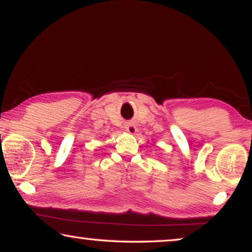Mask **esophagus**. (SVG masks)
Wrapping results in <instances>:
<instances>
[{"instance_id":"34e87169","label":"esophagus","mask_w":252,"mask_h":252,"mask_svg":"<svg viewBox=\"0 0 252 252\" xmlns=\"http://www.w3.org/2000/svg\"><path fill=\"white\" fill-rule=\"evenodd\" d=\"M125 128L129 134H134L136 132V126L133 123H127L125 125Z\"/></svg>"}]
</instances>
